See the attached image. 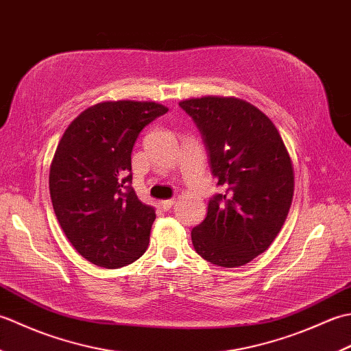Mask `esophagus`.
<instances>
[{"label":"esophagus","instance_id":"obj_1","mask_svg":"<svg viewBox=\"0 0 351 351\" xmlns=\"http://www.w3.org/2000/svg\"><path fill=\"white\" fill-rule=\"evenodd\" d=\"M173 204H175V200L173 199H167V200H162L161 202V208L164 211H167V210H170L171 206H173Z\"/></svg>","mask_w":351,"mask_h":351}]
</instances>
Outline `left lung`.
<instances>
[{"label": "left lung", "mask_w": 351, "mask_h": 351, "mask_svg": "<svg viewBox=\"0 0 351 351\" xmlns=\"http://www.w3.org/2000/svg\"><path fill=\"white\" fill-rule=\"evenodd\" d=\"M202 134L221 193L210 199L191 241L205 261L234 268L265 252L285 221L294 169L279 131L263 111L238 98L181 101Z\"/></svg>", "instance_id": "left-lung-1"}]
</instances>
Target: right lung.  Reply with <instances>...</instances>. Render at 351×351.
<instances>
[{
    "label": "right lung",
    "instance_id": "1",
    "mask_svg": "<svg viewBox=\"0 0 351 351\" xmlns=\"http://www.w3.org/2000/svg\"><path fill=\"white\" fill-rule=\"evenodd\" d=\"M167 111L156 102H101L66 128L49 193L64 235L88 263L119 268L146 252L155 210L131 187V152L140 131Z\"/></svg>",
    "mask_w": 351,
    "mask_h": 351
}]
</instances>
